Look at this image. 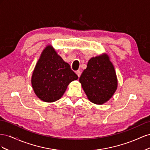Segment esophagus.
Instances as JSON below:
<instances>
[{"mask_svg":"<svg viewBox=\"0 0 150 150\" xmlns=\"http://www.w3.org/2000/svg\"><path fill=\"white\" fill-rule=\"evenodd\" d=\"M76 75H78L79 77H80V75H81V72H80V70H77V71H76Z\"/></svg>","mask_w":150,"mask_h":150,"instance_id":"esophagus-1","label":"esophagus"}]
</instances>
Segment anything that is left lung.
Here are the masks:
<instances>
[{
  "label": "left lung",
  "mask_w": 150,
  "mask_h": 150,
  "mask_svg": "<svg viewBox=\"0 0 150 150\" xmlns=\"http://www.w3.org/2000/svg\"><path fill=\"white\" fill-rule=\"evenodd\" d=\"M79 81L88 99L96 104L109 100L117 87L114 66L107 54L90 59Z\"/></svg>",
  "instance_id": "8db88e82"
}]
</instances>
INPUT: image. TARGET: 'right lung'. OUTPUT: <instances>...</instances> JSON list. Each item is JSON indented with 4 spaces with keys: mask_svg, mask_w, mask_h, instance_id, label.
I'll return each mask as SVG.
<instances>
[{
    "mask_svg": "<svg viewBox=\"0 0 150 150\" xmlns=\"http://www.w3.org/2000/svg\"><path fill=\"white\" fill-rule=\"evenodd\" d=\"M78 79L68 63L57 54L51 46L42 51L33 73L31 83L41 100L53 102L60 99L71 82Z\"/></svg>",
    "mask_w": 150,
    "mask_h": 150,
    "instance_id": "right-lung-1",
    "label": "right lung"
}]
</instances>
